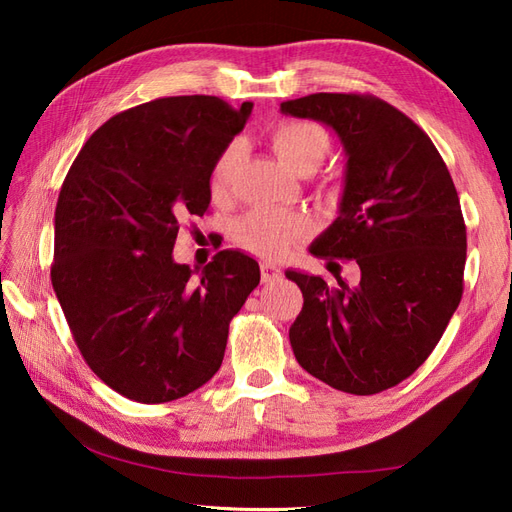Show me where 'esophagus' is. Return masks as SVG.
Returning <instances> with one entry per match:
<instances>
[{
    "mask_svg": "<svg viewBox=\"0 0 512 512\" xmlns=\"http://www.w3.org/2000/svg\"><path fill=\"white\" fill-rule=\"evenodd\" d=\"M260 277H262V284H273L277 280H282V271L277 269L273 262H262V265H260Z\"/></svg>",
    "mask_w": 512,
    "mask_h": 512,
    "instance_id": "obj_1",
    "label": "esophagus"
}]
</instances>
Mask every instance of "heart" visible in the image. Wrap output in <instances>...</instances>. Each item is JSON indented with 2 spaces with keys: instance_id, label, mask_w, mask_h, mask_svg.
<instances>
[{
  "instance_id": "b5f03b06",
  "label": "heart",
  "mask_w": 512,
  "mask_h": 512,
  "mask_svg": "<svg viewBox=\"0 0 512 512\" xmlns=\"http://www.w3.org/2000/svg\"><path fill=\"white\" fill-rule=\"evenodd\" d=\"M273 151L290 170L299 175L312 173L327 158L331 149V136L327 128L312 119H286L275 123L269 130ZM239 147L228 145L215 158L209 175V190L213 198H224L230 190L232 173H235ZM301 222L294 215L260 207L245 213L235 222V239L258 256H280L297 241Z\"/></svg>"
}]
</instances>
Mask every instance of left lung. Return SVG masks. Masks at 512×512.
Wrapping results in <instances>:
<instances>
[{"mask_svg":"<svg viewBox=\"0 0 512 512\" xmlns=\"http://www.w3.org/2000/svg\"><path fill=\"white\" fill-rule=\"evenodd\" d=\"M280 108L342 141L339 215L312 254L361 269L356 286L286 271L303 292L294 356L337 391L376 395L427 361L461 301L468 239L455 183L431 138L376 96L312 94Z\"/></svg>","mask_w":512,"mask_h":512,"instance_id":"obj_1","label":"left lung"}]
</instances>
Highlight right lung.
<instances>
[{
    "instance_id": "add662e5",
    "label": "right lung",
    "mask_w": 512,
    "mask_h": 512,
    "mask_svg": "<svg viewBox=\"0 0 512 512\" xmlns=\"http://www.w3.org/2000/svg\"><path fill=\"white\" fill-rule=\"evenodd\" d=\"M252 106L173 96L128 108L89 136L61 185L51 282L83 359L123 397L164 404L209 382L260 282L243 252H218L196 280L173 260L179 224L207 213L211 166Z\"/></svg>"
}]
</instances>
